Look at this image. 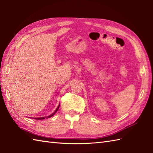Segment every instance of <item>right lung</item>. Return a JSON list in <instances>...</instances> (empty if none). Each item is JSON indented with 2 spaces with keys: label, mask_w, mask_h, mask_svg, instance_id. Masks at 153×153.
<instances>
[{
  "label": "right lung",
  "mask_w": 153,
  "mask_h": 153,
  "mask_svg": "<svg viewBox=\"0 0 153 153\" xmlns=\"http://www.w3.org/2000/svg\"><path fill=\"white\" fill-rule=\"evenodd\" d=\"M58 108H59V106H58V108H56V110H55V112H54V113H53L51 115H50V116H47V117H41V118H35L34 119H35V120H44V119H45V118H51V117H52L53 116L55 113H56L57 111H58Z\"/></svg>",
  "instance_id": "1"
}]
</instances>
